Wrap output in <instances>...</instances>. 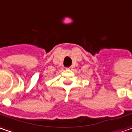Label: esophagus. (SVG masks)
Masks as SVG:
<instances>
[{
  "mask_svg": "<svg viewBox=\"0 0 132 132\" xmlns=\"http://www.w3.org/2000/svg\"><path fill=\"white\" fill-rule=\"evenodd\" d=\"M73 66H70V67H69V68H67V69L68 70H73Z\"/></svg>",
  "mask_w": 132,
  "mask_h": 132,
  "instance_id": "esophagus-1",
  "label": "esophagus"
}]
</instances>
